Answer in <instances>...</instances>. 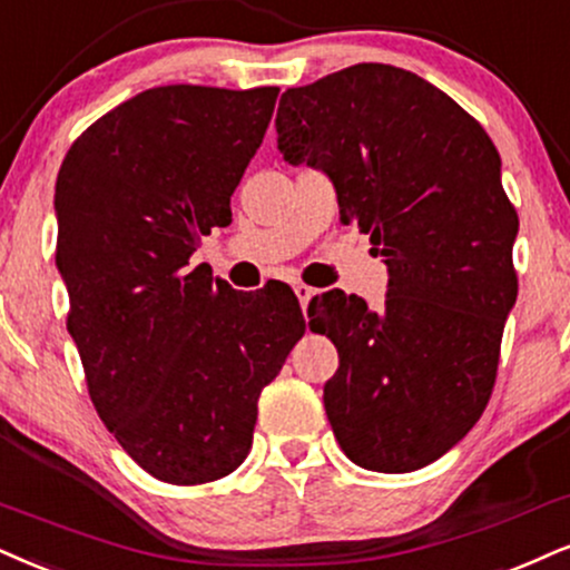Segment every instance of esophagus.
<instances>
[{
    "label": "esophagus",
    "instance_id": "1",
    "mask_svg": "<svg viewBox=\"0 0 570 570\" xmlns=\"http://www.w3.org/2000/svg\"><path fill=\"white\" fill-rule=\"evenodd\" d=\"M293 291H296V296L301 301V308H304V312H306L308 301H312V296H314V287H308L304 283H296V285H293Z\"/></svg>",
    "mask_w": 570,
    "mask_h": 570
}]
</instances>
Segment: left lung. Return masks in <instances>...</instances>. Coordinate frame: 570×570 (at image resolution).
Listing matches in <instances>:
<instances>
[{
	"label": "left lung",
	"mask_w": 570,
	"mask_h": 570,
	"mask_svg": "<svg viewBox=\"0 0 570 570\" xmlns=\"http://www.w3.org/2000/svg\"><path fill=\"white\" fill-rule=\"evenodd\" d=\"M274 126L287 164L327 174L341 222L389 266L377 312L341 291L308 306L338 348L325 383L335 439L377 473L431 465L487 410L518 298L500 153L452 97L383 62L287 89ZM320 318L308 325L326 333Z\"/></svg>",
	"instance_id": "left-lung-1"
}]
</instances>
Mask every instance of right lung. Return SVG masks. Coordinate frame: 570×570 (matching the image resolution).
Segmentation results:
<instances>
[{
  "instance_id": "1",
  "label": "right lung",
  "mask_w": 570,
  "mask_h": 570,
  "mask_svg": "<svg viewBox=\"0 0 570 570\" xmlns=\"http://www.w3.org/2000/svg\"><path fill=\"white\" fill-rule=\"evenodd\" d=\"M277 87L171 83L97 118L55 185L58 253L89 396L153 479H224L250 452L258 396L304 335L287 285L210 283L189 256L232 222Z\"/></svg>"
}]
</instances>
